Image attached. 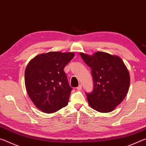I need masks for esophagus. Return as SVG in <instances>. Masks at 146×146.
Here are the masks:
<instances>
[{"mask_svg": "<svg viewBox=\"0 0 146 146\" xmlns=\"http://www.w3.org/2000/svg\"><path fill=\"white\" fill-rule=\"evenodd\" d=\"M82 84H80L79 85L77 88H76V90H82Z\"/></svg>", "mask_w": 146, "mask_h": 146, "instance_id": "34e87169", "label": "esophagus"}]
</instances>
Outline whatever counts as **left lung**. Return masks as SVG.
Returning <instances> with one entry per match:
<instances>
[{
  "label": "left lung",
  "instance_id": "left-lung-1",
  "mask_svg": "<svg viewBox=\"0 0 146 146\" xmlns=\"http://www.w3.org/2000/svg\"><path fill=\"white\" fill-rule=\"evenodd\" d=\"M91 69L93 89L86 93L90 106L100 113L112 111L126 96L130 84L129 73L119 56L98 51L93 56L80 53Z\"/></svg>",
  "mask_w": 146,
  "mask_h": 146
}]
</instances>
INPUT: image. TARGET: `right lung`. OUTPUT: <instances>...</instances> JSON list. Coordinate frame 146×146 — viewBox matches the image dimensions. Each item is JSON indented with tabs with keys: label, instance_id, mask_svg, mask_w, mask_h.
I'll list each match as a JSON object with an SVG mask.
<instances>
[{
	"label": "right lung",
	"instance_id": "obj_1",
	"mask_svg": "<svg viewBox=\"0 0 146 146\" xmlns=\"http://www.w3.org/2000/svg\"><path fill=\"white\" fill-rule=\"evenodd\" d=\"M75 56L73 53L53 51L36 56L25 70L27 92L36 107L53 113L68 105L73 88L64 68Z\"/></svg>",
	"mask_w": 146,
	"mask_h": 146
}]
</instances>
